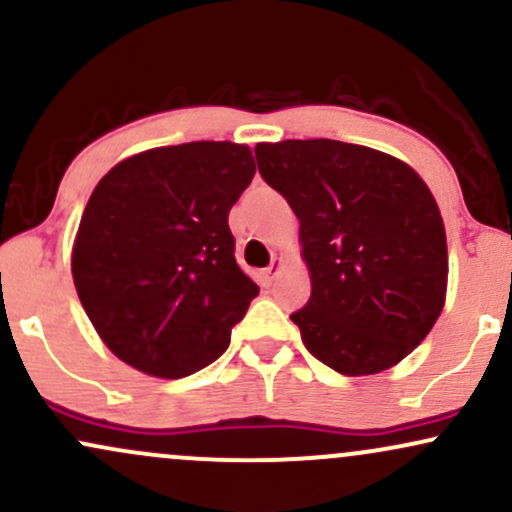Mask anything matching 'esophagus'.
<instances>
[{
  "label": "esophagus",
  "instance_id": "obj_1",
  "mask_svg": "<svg viewBox=\"0 0 512 512\" xmlns=\"http://www.w3.org/2000/svg\"><path fill=\"white\" fill-rule=\"evenodd\" d=\"M281 264H284V262H281V257H276V260H272V264H269V267L264 269V272H262V274H264V284H272L274 276L279 274Z\"/></svg>",
  "mask_w": 512,
  "mask_h": 512
}]
</instances>
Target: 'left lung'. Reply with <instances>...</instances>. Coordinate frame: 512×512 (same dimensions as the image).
I'll use <instances>...</instances> for the list:
<instances>
[{
  "instance_id": "obj_1",
  "label": "left lung",
  "mask_w": 512,
  "mask_h": 512,
  "mask_svg": "<svg viewBox=\"0 0 512 512\" xmlns=\"http://www.w3.org/2000/svg\"><path fill=\"white\" fill-rule=\"evenodd\" d=\"M267 185L301 221L308 303L291 315L317 361L373 375L411 354L448 289L436 199L407 163L334 139L255 146Z\"/></svg>"
}]
</instances>
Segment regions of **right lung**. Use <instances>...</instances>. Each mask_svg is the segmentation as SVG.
<instances>
[{
	"label": "right lung",
	"instance_id": "1",
	"mask_svg": "<svg viewBox=\"0 0 512 512\" xmlns=\"http://www.w3.org/2000/svg\"><path fill=\"white\" fill-rule=\"evenodd\" d=\"M255 175L243 144L144 151L103 175L72 250L88 320L117 358L156 378L214 363L260 286L238 267L228 211Z\"/></svg>",
	"mask_w": 512,
	"mask_h": 512
}]
</instances>
